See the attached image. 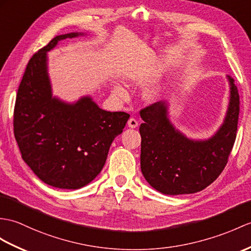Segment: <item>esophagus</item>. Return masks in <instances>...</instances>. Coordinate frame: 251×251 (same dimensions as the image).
Masks as SVG:
<instances>
[{"instance_id": "1", "label": "esophagus", "mask_w": 251, "mask_h": 251, "mask_svg": "<svg viewBox=\"0 0 251 251\" xmlns=\"http://www.w3.org/2000/svg\"><path fill=\"white\" fill-rule=\"evenodd\" d=\"M128 127H130V128H136V127H138V121L136 120V119H133V118H131V119H129L128 120Z\"/></svg>"}]
</instances>
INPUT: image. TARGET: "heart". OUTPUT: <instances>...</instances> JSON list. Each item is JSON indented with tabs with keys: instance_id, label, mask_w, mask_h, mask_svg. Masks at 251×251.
<instances>
[{
	"instance_id": "heart-1",
	"label": "heart",
	"mask_w": 251,
	"mask_h": 251,
	"mask_svg": "<svg viewBox=\"0 0 251 251\" xmlns=\"http://www.w3.org/2000/svg\"><path fill=\"white\" fill-rule=\"evenodd\" d=\"M119 91L122 92L121 89H119ZM161 93H162V87L160 85H154V86H151L150 89L147 90V92H145L144 94V97L148 101H154L161 95Z\"/></svg>"
}]
</instances>
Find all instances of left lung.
I'll list each match as a JSON object with an SVG mask.
<instances>
[{
    "instance_id": "1",
    "label": "left lung",
    "mask_w": 251,
    "mask_h": 251,
    "mask_svg": "<svg viewBox=\"0 0 251 251\" xmlns=\"http://www.w3.org/2000/svg\"><path fill=\"white\" fill-rule=\"evenodd\" d=\"M230 101L223 125L207 140H192L176 129L168 118V104L155 102L140 115L141 171L154 189L165 195L195 194L223 172L235 142L240 95L228 75Z\"/></svg>"
}]
</instances>
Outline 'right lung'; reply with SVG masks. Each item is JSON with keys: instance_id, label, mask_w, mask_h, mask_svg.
I'll return each instance as SVG.
<instances>
[{"instance_id": "add662e5", "label": "right lung", "mask_w": 251, "mask_h": 251, "mask_svg": "<svg viewBox=\"0 0 251 251\" xmlns=\"http://www.w3.org/2000/svg\"><path fill=\"white\" fill-rule=\"evenodd\" d=\"M80 35L55 36L31 57L14 110L22 159L44 183L62 189L83 187L100 173L110 145L129 119L126 112L104 111L90 96L74 103L52 96L47 52Z\"/></svg>"}]
</instances>
